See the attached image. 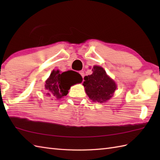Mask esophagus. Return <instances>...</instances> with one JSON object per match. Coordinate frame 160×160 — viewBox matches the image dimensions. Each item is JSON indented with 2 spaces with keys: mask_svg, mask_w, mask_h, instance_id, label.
Returning a JSON list of instances; mask_svg holds the SVG:
<instances>
[{
  "mask_svg": "<svg viewBox=\"0 0 160 160\" xmlns=\"http://www.w3.org/2000/svg\"><path fill=\"white\" fill-rule=\"evenodd\" d=\"M79 73L81 75V76L82 77V78H84V71H80V72H79Z\"/></svg>",
  "mask_w": 160,
  "mask_h": 160,
  "instance_id": "34e87169",
  "label": "esophagus"
}]
</instances>
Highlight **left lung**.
I'll use <instances>...</instances> for the list:
<instances>
[{
	"instance_id": "obj_1",
	"label": "left lung",
	"mask_w": 160,
	"mask_h": 160,
	"mask_svg": "<svg viewBox=\"0 0 160 160\" xmlns=\"http://www.w3.org/2000/svg\"><path fill=\"white\" fill-rule=\"evenodd\" d=\"M93 73L84 78L86 93L91 100L104 102L109 100L116 89L115 82L108 77L102 67L94 66Z\"/></svg>"
}]
</instances>
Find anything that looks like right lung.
<instances>
[{
    "mask_svg": "<svg viewBox=\"0 0 160 160\" xmlns=\"http://www.w3.org/2000/svg\"><path fill=\"white\" fill-rule=\"evenodd\" d=\"M80 75L74 71L60 73L58 70L53 71L47 80L45 89L46 95L55 100H59L67 95L71 85L82 82Z\"/></svg>",
    "mask_w": 160,
    "mask_h": 160,
    "instance_id": "obj_1",
    "label": "right lung"
}]
</instances>
